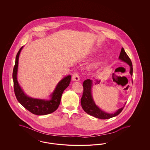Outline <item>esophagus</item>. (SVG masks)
I'll list each match as a JSON object with an SVG mask.
<instances>
[{
    "label": "esophagus",
    "mask_w": 150,
    "mask_h": 150,
    "mask_svg": "<svg viewBox=\"0 0 150 150\" xmlns=\"http://www.w3.org/2000/svg\"><path fill=\"white\" fill-rule=\"evenodd\" d=\"M72 80L73 81H78L80 80V76L78 74L76 73V72H75L73 75H72Z\"/></svg>",
    "instance_id": "1"
}]
</instances>
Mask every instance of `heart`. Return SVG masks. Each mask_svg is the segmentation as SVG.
I'll return each instance as SVG.
<instances>
[{"label": "heart", "instance_id": "b5f03b06", "mask_svg": "<svg viewBox=\"0 0 150 150\" xmlns=\"http://www.w3.org/2000/svg\"><path fill=\"white\" fill-rule=\"evenodd\" d=\"M96 66V64H94V65H93V66Z\"/></svg>", "mask_w": 150, "mask_h": 150}]
</instances>
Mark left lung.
Returning <instances> with one entry per match:
<instances>
[{"instance_id": "obj_1", "label": "left lung", "mask_w": 150, "mask_h": 150, "mask_svg": "<svg viewBox=\"0 0 150 150\" xmlns=\"http://www.w3.org/2000/svg\"><path fill=\"white\" fill-rule=\"evenodd\" d=\"M119 59L121 61L124 62L129 65L130 66V74L131 76L133 75V66L132 63L129 58L128 56L125 52L123 48H121V52ZM93 86V80L91 79H86L83 82V94L81 99V105L83 109L88 114L93 116L96 118L100 119H107L111 117H115L119 114L122 110H123L126 103L124 105V107H121L117 110L114 114L113 113H108L102 110L98 107L93 100L92 97V88Z\"/></svg>"}]
</instances>
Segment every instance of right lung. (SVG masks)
<instances>
[{"label":"right lung","instance_id":"right-lung-1","mask_svg":"<svg viewBox=\"0 0 150 150\" xmlns=\"http://www.w3.org/2000/svg\"><path fill=\"white\" fill-rule=\"evenodd\" d=\"M23 47H22L18 52L13 70V80L14 93L17 100L20 103L33 114L37 115H45L55 111L59 106L61 102L62 94L64 90L69 86L71 81V75L65 76L58 82L57 86L50 95V99L33 98L27 96L22 89L17 81V71L18 66V59L20 52Z\"/></svg>","mask_w":150,"mask_h":150}]
</instances>
